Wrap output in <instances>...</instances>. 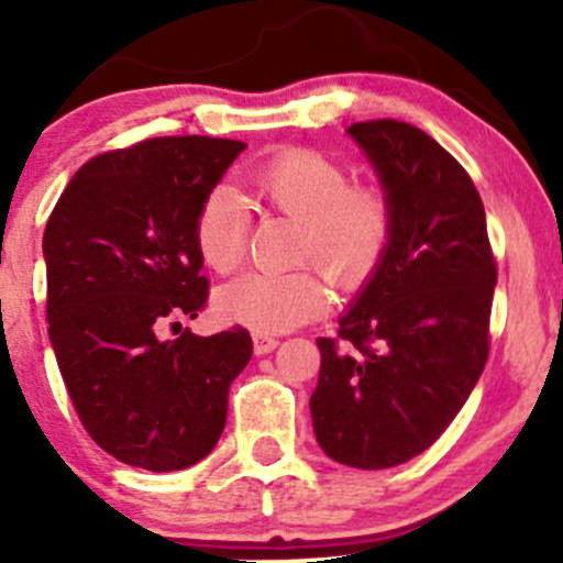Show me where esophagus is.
<instances>
[{
    "instance_id": "obj_1",
    "label": "esophagus",
    "mask_w": 563,
    "mask_h": 563,
    "mask_svg": "<svg viewBox=\"0 0 563 563\" xmlns=\"http://www.w3.org/2000/svg\"><path fill=\"white\" fill-rule=\"evenodd\" d=\"M277 344H280V341H277L275 335L254 333V352H256V354H269V352H275Z\"/></svg>"
}]
</instances>
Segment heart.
I'll return each instance as SVG.
<instances>
[{
    "mask_svg": "<svg viewBox=\"0 0 563 563\" xmlns=\"http://www.w3.org/2000/svg\"><path fill=\"white\" fill-rule=\"evenodd\" d=\"M269 209L299 219L296 264L320 263L344 290L363 288L384 264L394 238V203L373 183H349L339 161L312 147H286L251 174ZM200 260L219 275L235 273L249 254V214L228 185L200 198L192 217ZM312 265L288 275L251 273L217 290L219 318L256 333H286L325 312L328 277Z\"/></svg>",
    "mask_w": 563,
    "mask_h": 563,
    "instance_id": "1",
    "label": "heart"
}]
</instances>
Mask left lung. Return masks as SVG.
Segmentation results:
<instances>
[{
  "instance_id": "8db88e82",
  "label": "left lung",
  "mask_w": 563,
  "mask_h": 563,
  "mask_svg": "<svg viewBox=\"0 0 563 563\" xmlns=\"http://www.w3.org/2000/svg\"><path fill=\"white\" fill-rule=\"evenodd\" d=\"M394 203L378 273L318 339L309 399L328 457L378 471L421 455L452 423L489 354L497 264L468 172L423 129L394 119L349 126Z\"/></svg>"
}]
</instances>
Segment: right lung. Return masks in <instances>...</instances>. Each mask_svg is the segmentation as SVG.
Masks as SVG:
<instances>
[{"label":"right lung","instance_id":"1","mask_svg":"<svg viewBox=\"0 0 563 563\" xmlns=\"http://www.w3.org/2000/svg\"><path fill=\"white\" fill-rule=\"evenodd\" d=\"M245 147L222 137H153L74 174L44 230L47 320L57 367L87 434L126 466L179 471L209 455L251 335L161 328L209 299L192 217Z\"/></svg>","mask_w":563,"mask_h":563}]
</instances>
